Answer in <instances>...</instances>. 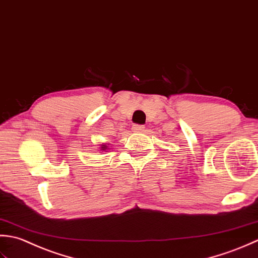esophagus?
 <instances>
[{
  "label": "esophagus",
  "mask_w": 258,
  "mask_h": 258,
  "mask_svg": "<svg viewBox=\"0 0 258 258\" xmlns=\"http://www.w3.org/2000/svg\"><path fill=\"white\" fill-rule=\"evenodd\" d=\"M144 130H145V125H143V124H134L133 125V131H135V133H143Z\"/></svg>",
  "instance_id": "obj_1"
}]
</instances>
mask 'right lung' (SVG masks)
<instances>
[{
  "label": "right lung",
  "instance_id": "1",
  "mask_svg": "<svg viewBox=\"0 0 258 258\" xmlns=\"http://www.w3.org/2000/svg\"><path fill=\"white\" fill-rule=\"evenodd\" d=\"M104 149H106V146H103V147H102V150H104Z\"/></svg>",
  "mask_w": 258,
  "mask_h": 258
}]
</instances>
